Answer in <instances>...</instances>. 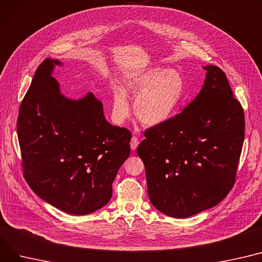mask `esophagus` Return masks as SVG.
<instances>
[{"label": "esophagus", "mask_w": 262, "mask_h": 262, "mask_svg": "<svg viewBox=\"0 0 262 262\" xmlns=\"http://www.w3.org/2000/svg\"><path fill=\"white\" fill-rule=\"evenodd\" d=\"M129 144H130V148H132L133 150H135V149L138 147V145H139V139H138L136 136H133Z\"/></svg>", "instance_id": "1"}]
</instances>
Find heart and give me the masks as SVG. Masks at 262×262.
<instances>
[{
    "label": "heart",
    "instance_id": "obj_1",
    "mask_svg": "<svg viewBox=\"0 0 262 262\" xmlns=\"http://www.w3.org/2000/svg\"><path fill=\"white\" fill-rule=\"evenodd\" d=\"M184 82L173 69L154 67L130 78L126 82L125 94L136 97L134 112L144 125L157 126L168 121L183 99ZM125 94L116 90L113 100V117L117 123H123L130 108Z\"/></svg>",
    "mask_w": 262,
    "mask_h": 262
}]
</instances>
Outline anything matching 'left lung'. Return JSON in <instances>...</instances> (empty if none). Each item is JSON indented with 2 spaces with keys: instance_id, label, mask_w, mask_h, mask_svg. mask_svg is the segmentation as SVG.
Wrapping results in <instances>:
<instances>
[{
  "instance_id": "1",
  "label": "left lung",
  "mask_w": 262,
  "mask_h": 262,
  "mask_svg": "<svg viewBox=\"0 0 262 262\" xmlns=\"http://www.w3.org/2000/svg\"><path fill=\"white\" fill-rule=\"evenodd\" d=\"M204 69L198 96L182 113L146 129L137 149L150 202L175 218L196 215L226 197L245 140V113L228 78L217 66Z\"/></svg>"
}]
</instances>
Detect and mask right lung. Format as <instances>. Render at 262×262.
Wrapping results in <instances>:
<instances>
[{"label": "right lung", "instance_id": "right-lung-1", "mask_svg": "<svg viewBox=\"0 0 262 262\" xmlns=\"http://www.w3.org/2000/svg\"><path fill=\"white\" fill-rule=\"evenodd\" d=\"M58 60H44L22 100L16 132L23 175L41 199L59 210L86 215L105 205L113 181L130 154L132 134L114 126L102 103L87 94L71 100L51 77Z\"/></svg>", "mask_w": 262, "mask_h": 262}]
</instances>
